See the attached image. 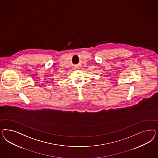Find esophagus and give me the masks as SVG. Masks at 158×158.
Here are the masks:
<instances>
[{
    "instance_id": "34e87169",
    "label": "esophagus",
    "mask_w": 158,
    "mask_h": 158,
    "mask_svg": "<svg viewBox=\"0 0 158 158\" xmlns=\"http://www.w3.org/2000/svg\"><path fill=\"white\" fill-rule=\"evenodd\" d=\"M75 69H79V67H76V68H75Z\"/></svg>"
}]
</instances>
